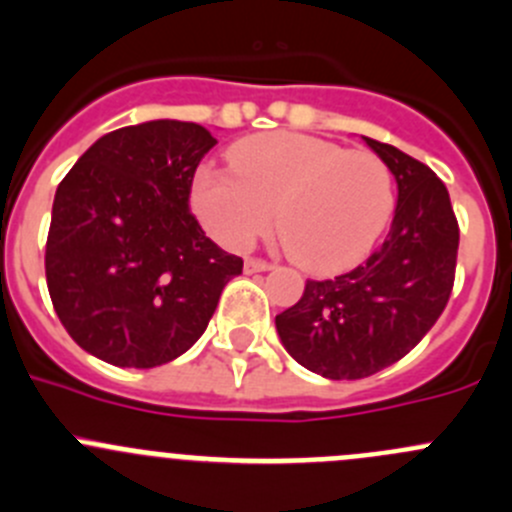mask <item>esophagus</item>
Returning a JSON list of instances; mask_svg holds the SVG:
<instances>
[{"label": "esophagus", "mask_w": 512, "mask_h": 512, "mask_svg": "<svg viewBox=\"0 0 512 512\" xmlns=\"http://www.w3.org/2000/svg\"><path fill=\"white\" fill-rule=\"evenodd\" d=\"M265 270H270V262L255 260V257H247V260H245L247 275H252V272H265Z\"/></svg>", "instance_id": "34e87169"}]
</instances>
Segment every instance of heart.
I'll return each mask as SVG.
<instances>
[{
  "label": "heart",
  "instance_id": "obj_1",
  "mask_svg": "<svg viewBox=\"0 0 512 512\" xmlns=\"http://www.w3.org/2000/svg\"><path fill=\"white\" fill-rule=\"evenodd\" d=\"M230 165H202L192 180L197 220L230 250L262 235L275 210L290 255L312 272H335L367 255L393 215V172L375 152L267 132L237 142Z\"/></svg>",
  "mask_w": 512,
  "mask_h": 512
}]
</instances>
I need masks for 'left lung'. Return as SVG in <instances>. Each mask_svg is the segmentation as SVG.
<instances>
[{
  "label": "left lung",
  "mask_w": 512,
  "mask_h": 512,
  "mask_svg": "<svg viewBox=\"0 0 512 512\" xmlns=\"http://www.w3.org/2000/svg\"><path fill=\"white\" fill-rule=\"evenodd\" d=\"M398 182L390 232L355 270L307 280L297 305L275 317L285 350L330 380H360L408 355L443 315L460 230L443 182L393 145L362 137Z\"/></svg>",
  "instance_id": "8db88e82"
}]
</instances>
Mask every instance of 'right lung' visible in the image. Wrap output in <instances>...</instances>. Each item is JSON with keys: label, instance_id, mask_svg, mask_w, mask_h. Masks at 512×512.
Masks as SVG:
<instances>
[{"label": "right lung", "instance_id": "obj_1", "mask_svg": "<svg viewBox=\"0 0 512 512\" xmlns=\"http://www.w3.org/2000/svg\"><path fill=\"white\" fill-rule=\"evenodd\" d=\"M215 145L202 124L152 119L99 137L59 182L44 270L57 317L89 355L117 367L175 360L242 272L190 212Z\"/></svg>", "mask_w": 512, "mask_h": 512}]
</instances>
